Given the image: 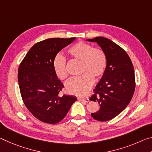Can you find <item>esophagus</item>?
Segmentation results:
<instances>
[{
  "label": "esophagus",
  "mask_w": 152,
  "mask_h": 152,
  "mask_svg": "<svg viewBox=\"0 0 152 152\" xmlns=\"http://www.w3.org/2000/svg\"><path fill=\"white\" fill-rule=\"evenodd\" d=\"M78 100L80 101H82V102H88L89 101V99L88 98H86V99H83V98H79Z\"/></svg>",
  "instance_id": "obj_1"
}]
</instances>
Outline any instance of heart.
Wrapping results in <instances>:
<instances>
[{
	"label": "heart",
	"mask_w": 152,
	"mask_h": 152,
	"mask_svg": "<svg viewBox=\"0 0 152 152\" xmlns=\"http://www.w3.org/2000/svg\"><path fill=\"white\" fill-rule=\"evenodd\" d=\"M68 52L71 57L80 60V73L78 76L69 78L65 83L68 93L84 96L86 94L94 83V77L103 75L107 66L106 54L101 49L94 48L84 42H78L69 49ZM53 68L59 78L65 79L68 76L66 60L60 53H58L53 61Z\"/></svg>",
	"instance_id": "b5f03b06"
}]
</instances>
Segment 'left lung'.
Listing matches in <instances>:
<instances>
[{"label": "left lung", "instance_id": "8db88e82", "mask_svg": "<svg viewBox=\"0 0 152 152\" xmlns=\"http://www.w3.org/2000/svg\"><path fill=\"white\" fill-rule=\"evenodd\" d=\"M86 41L97 43L107 58L106 70L89 99L100 105L91 116L99 121H107L120 114L132 99L135 88L133 66L126 51L111 40L96 37Z\"/></svg>", "mask_w": 152, "mask_h": 152}]
</instances>
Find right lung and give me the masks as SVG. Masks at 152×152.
<instances>
[{
    "mask_svg": "<svg viewBox=\"0 0 152 152\" xmlns=\"http://www.w3.org/2000/svg\"><path fill=\"white\" fill-rule=\"evenodd\" d=\"M75 39L51 38L35 43L20 64L18 82L23 101L33 116L43 123L61 121L77 100L70 95L60 96L64 85L53 68L55 56Z\"/></svg>",
    "mask_w": 152,
    "mask_h": 152,
    "instance_id": "obj_1",
    "label": "right lung"
}]
</instances>
